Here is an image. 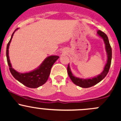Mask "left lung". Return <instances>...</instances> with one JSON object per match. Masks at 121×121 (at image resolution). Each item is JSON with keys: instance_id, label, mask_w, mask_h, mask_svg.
Instances as JSON below:
<instances>
[{"instance_id": "left-lung-1", "label": "left lung", "mask_w": 121, "mask_h": 121, "mask_svg": "<svg viewBox=\"0 0 121 121\" xmlns=\"http://www.w3.org/2000/svg\"><path fill=\"white\" fill-rule=\"evenodd\" d=\"M97 35L103 39L105 44V50L107 54V63L105 65L103 71L99 75H98L97 76L91 78H81L76 77L74 75H73V73H71V71L70 67H69V64H68L67 72L69 78L73 82V83L78 85V86H80V87L89 88L98 84V82L102 81L105 77V76L107 75L108 71H109V68H110L112 59V48L110 46V44H109L108 38L107 37V35L104 32H102V31H101V30H98L97 31Z\"/></svg>"}]
</instances>
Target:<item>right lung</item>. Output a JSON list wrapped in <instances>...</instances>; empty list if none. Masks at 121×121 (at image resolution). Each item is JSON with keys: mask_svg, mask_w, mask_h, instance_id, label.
<instances>
[{"mask_svg": "<svg viewBox=\"0 0 121 121\" xmlns=\"http://www.w3.org/2000/svg\"><path fill=\"white\" fill-rule=\"evenodd\" d=\"M17 29H16L12 34V37L10 41H9L6 48L7 61H8V65L9 66L10 71L13 77L22 84H23V85L29 88H36L46 83L50 74L51 68L54 63L57 61V60L58 59L59 56H48L43 61V63L40 64L39 67L29 73H21L16 71L15 69L12 68V64L10 61L9 56V48L10 43L12 41L13 35Z\"/></svg>", "mask_w": 121, "mask_h": 121, "instance_id": "right-lung-1", "label": "right lung"}]
</instances>
